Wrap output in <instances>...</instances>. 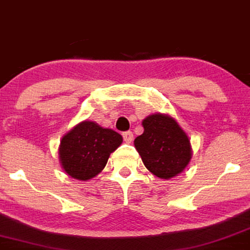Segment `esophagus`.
<instances>
[{
    "label": "esophagus",
    "instance_id": "esophagus-1",
    "mask_svg": "<svg viewBox=\"0 0 250 250\" xmlns=\"http://www.w3.org/2000/svg\"><path fill=\"white\" fill-rule=\"evenodd\" d=\"M123 138H124L126 143H131V141L133 140V133H132L131 131H126L123 133Z\"/></svg>",
    "mask_w": 250,
    "mask_h": 250
}]
</instances>
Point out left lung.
<instances>
[{
    "mask_svg": "<svg viewBox=\"0 0 250 250\" xmlns=\"http://www.w3.org/2000/svg\"><path fill=\"white\" fill-rule=\"evenodd\" d=\"M143 126L144 133L135 138L134 146L145 167L167 180L183 171L191 159V147L176 120L159 113L147 117Z\"/></svg>",
    "mask_w": 250,
    "mask_h": 250,
    "instance_id": "left-lung-1",
    "label": "left lung"
}]
</instances>
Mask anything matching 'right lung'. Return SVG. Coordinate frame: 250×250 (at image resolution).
<instances>
[{
    "instance_id": "1",
    "label": "right lung",
    "mask_w": 250,
    "mask_h": 250,
    "mask_svg": "<svg viewBox=\"0 0 250 250\" xmlns=\"http://www.w3.org/2000/svg\"><path fill=\"white\" fill-rule=\"evenodd\" d=\"M122 143V135L116 131L85 120L61 140V165L69 176L82 181L90 180L105 167L110 154Z\"/></svg>"
}]
</instances>
